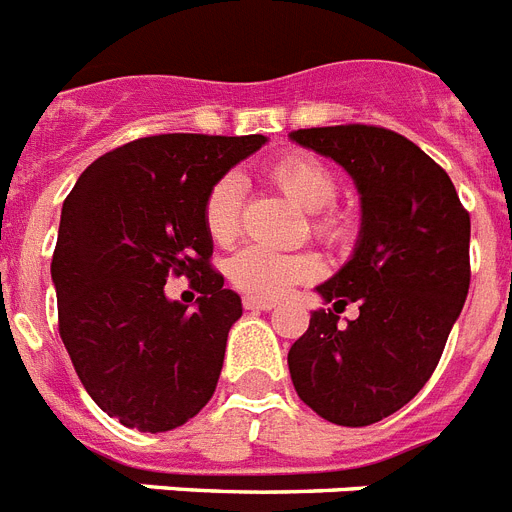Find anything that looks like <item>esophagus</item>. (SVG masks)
<instances>
[{
    "label": "esophagus",
    "instance_id": "34e87169",
    "mask_svg": "<svg viewBox=\"0 0 512 512\" xmlns=\"http://www.w3.org/2000/svg\"><path fill=\"white\" fill-rule=\"evenodd\" d=\"M244 307L247 310H252V313H260V310H273L276 307V302L273 299H263V297H244Z\"/></svg>",
    "mask_w": 512,
    "mask_h": 512
}]
</instances>
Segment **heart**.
I'll list each match as a JSON object with an SVG mask.
<instances>
[{
    "mask_svg": "<svg viewBox=\"0 0 512 512\" xmlns=\"http://www.w3.org/2000/svg\"><path fill=\"white\" fill-rule=\"evenodd\" d=\"M273 184L284 191L307 213H315V231L326 239H342L350 220L339 210H331L336 199L334 170L326 162L307 152H289L278 157L268 168ZM205 228L213 242L231 244L239 234V215H242V184L236 176H223L215 181L205 197ZM318 273V260L307 252H281V249L249 244L242 247L228 263V276L236 289L252 297H281L294 284L307 281Z\"/></svg>",
    "mask_w": 512,
    "mask_h": 512,
    "instance_id": "heart-1",
    "label": "heart"
}]
</instances>
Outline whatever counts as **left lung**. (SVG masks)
<instances>
[{"label":"left lung","mask_w":512,"mask_h":512,"mask_svg":"<svg viewBox=\"0 0 512 512\" xmlns=\"http://www.w3.org/2000/svg\"><path fill=\"white\" fill-rule=\"evenodd\" d=\"M289 139L342 165L360 194L350 260L315 286L334 309L361 305L338 328L313 310L289 350L299 400L336 426H371L421 392L471 284V218L450 176L405 136L376 126L299 128Z\"/></svg>","instance_id":"left-lung-1"}]
</instances>
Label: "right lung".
I'll return each mask as SVG.
<instances>
[{
  "label": "right lung",
  "instance_id": "add662e5",
  "mask_svg": "<svg viewBox=\"0 0 512 512\" xmlns=\"http://www.w3.org/2000/svg\"><path fill=\"white\" fill-rule=\"evenodd\" d=\"M265 136L162 134L112 149L65 199L52 257L60 336L89 397L128 429L184 426L218 386L242 297L210 268L205 197ZM186 275L189 311L164 281Z\"/></svg>",
  "mask_w": 512,
  "mask_h": 512
}]
</instances>
